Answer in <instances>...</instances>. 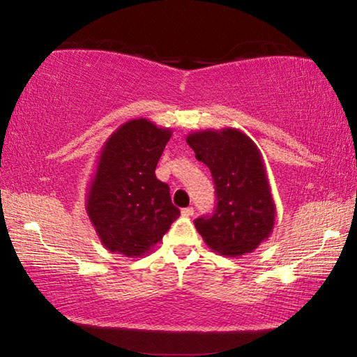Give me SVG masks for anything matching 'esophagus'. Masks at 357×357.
<instances>
[{
  "instance_id": "obj_1",
  "label": "esophagus",
  "mask_w": 357,
  "mask_h": 357,
  "mask_svg": "<svg viewBox=\"0 0 357 357\" xmlns=\"http://www.w3.org/2000/svg\"><path fill=\"white\" fill-rule=\"evenodd\" d=\"M181 214H183L184 217H190V215H193V208L192 206L184 208L183 211H181Z\"/></svg>"
}]
</instances>
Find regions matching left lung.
Returning <instances> with one entry per match:
<instances>
[{"mask_svg": "<svg viewBox=\"0 0 357 357\" xmlns=\"http://www.w3.org/2000/svg\"><path fill=\"white\" fill-rule=\"evenodd\" d=\"M185 140L209 167L217 195L214 214L193 222L197 231L219 255L252 253L275 225V203L257 144L233 128L192 132Z\"/></svg>", "mask_w": 357, "mask_h": 357, "instance_id": "8db88e82", "label": "left lung"}]
</instances>
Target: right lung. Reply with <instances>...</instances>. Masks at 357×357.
Returning a JSON list of instances; mask_svg holds the SVG:
<instances>
[{
  "label": "right lung",
  "mask_w": 357,
  "mask_h": 357,
  "mask_svg": "<svg viewBox=\"0 0 357 357\" xmlns=\"http://www.w3.org/2000/svg\"><path fill=\"white\" fill-rule=\"evenodd\" d=\"M172 129L130 119L108 137L86 193V214L107 250L140 258L160 243L179 209L155 167Z\"/></svg>",
  "instance_id": "add662e5"
}]
</instances>
